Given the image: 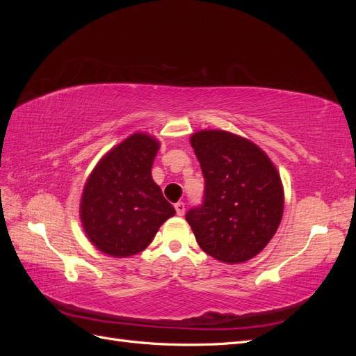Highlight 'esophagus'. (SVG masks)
<instances>
[{
    "instance_id": "1",
    "label": "esophagus",
    "mask_w": 356,
    "mask_h": 356,
    "mask_svg": "<svg viewBox=\"0 0 356 356\" xmlns=\"http://www.w3.org/2000/svg\"><path fill=\"white\" fill-rule=\"evenodd\" d=\"M175 211H177V213L179 215H184V212H186V204L182 203V202H178V203H175Z\"/></svg>"
}]
</instances>
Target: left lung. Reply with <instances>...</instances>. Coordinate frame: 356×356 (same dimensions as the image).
<instances>
[{"label": "left lung", "instance_id": "obj_1", "mask_svg": "<svg viewBox=\"0 0 356 356\" xmlns=\"http://www.w3.org/2000/svg\"><path fill=\"white\" fill-rule=\"evenodd\" d=\"M204 200L186 220L202 250L238 264L260 254L284 215V186L273 161L250 139L218 129L193 134Z\"/></svg>", "mask_w": 356, "mask_h": 356}]
</instances>
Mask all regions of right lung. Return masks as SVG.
<instances>
[{
  "mask_svg": "<svg viewBox=\"0 0 356 356\" xmlns=\"http://www.w3.org/2000/svg\"><path fill=\"white\" fill-rule=\"evenodd\" d=\"M159 148L154 136L135 132L92 170L83 188L80 220L96 250L115 258L139 254L175 215L152 177Z\"/></svg>",
  "mask_w": 356,
  "mask_h": 356,
  "instance_id": "1",
  "label": "right lung"
}]
</instances>
